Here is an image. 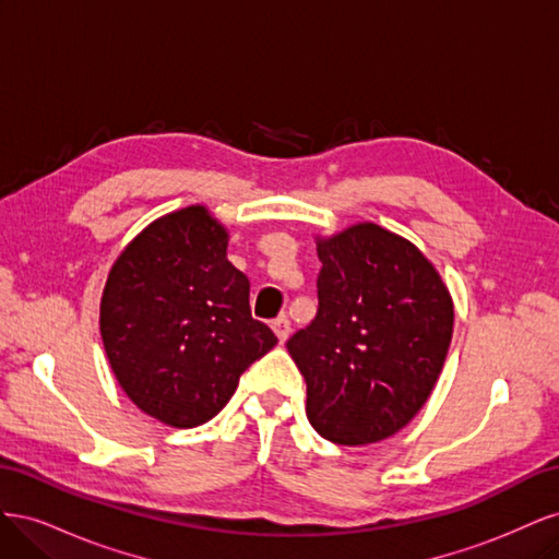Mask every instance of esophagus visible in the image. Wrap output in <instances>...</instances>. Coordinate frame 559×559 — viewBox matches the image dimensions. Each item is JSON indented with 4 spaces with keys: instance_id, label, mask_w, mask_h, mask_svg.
Returning a JSON list of instances; mask_svg holds the SVG:
<instances>
[{
    "instance_id": "obj_1",
    "label": "esophagus",
    "mask_w": 559,
    "mask_h": 559,
    "mask_svg": "<svg viewBox=\"0 0 559 559\" xmlns=\"http://www.w3.org/2000/svg\"><path fill=\"white\" fill-rule=\"evenodd\" d=\"M273 331L277 333L280 343H286V337H289V333H292V321H289V317L282 314V317L273 319Z\"/></svg>"
}]
</instances>
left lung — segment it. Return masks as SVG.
<instances>
[{"mask_svg":"<svg viewBox=\"0 0 559 559\" xmlns=\"http://www.w3.org/2000/svg\"><path fill=\"white\" fill-rule=\"evenodd\" d=\"M317 253V314L286 341L308 384V419L337 445L384 441L441 376L452 298L415 245L376 224L321 240Z\"/></svg>","mask_w":559,"mask_h":559,"instance_id":"left-lung-1","label":"left lung"}]
</instances>
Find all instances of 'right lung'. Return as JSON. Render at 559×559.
Instances as JSON below:
<instances>
[{
	"mask_svg": "<svg viewBox=\"0 0 559 559\" xmlns=\"http://www.w3.org/2000/svg\"><path fill=\"white\" fill-rule=\"evenodd\" d=\"M226 247L205 207H186L142 230L105 286L99 333L114 376L140 411L170 427L212 419L277 345L251 317L249 280Z\"/></svg>",
	"mask_w": 559,
	"mask_h": 559,
	"instance_id": "add662e5",
	"label": "right lung"
}]
</instances>
